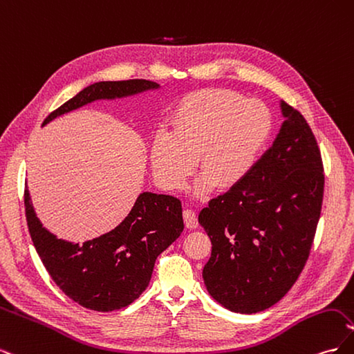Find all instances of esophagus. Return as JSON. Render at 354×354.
Returning a JSON list of instances; mask_svg holds the SVG:
<instances>
[{
    "label": "esophagus",
    "instance_id": "34e87169",
    "mask_svg": "<svg viewBox=\"0 0 354 354\" xmlns=\"http://www.w3.org/2000/svg\"><path fill=\"white\" fill-rule=\"evenodd\" d=\"M183 217H185V224H186V227H187V229L194 230V229H196V227L199 226L198 217H196V212H195L194 209L186 208V209H185V212H183Z\"/></svg>",
    "mask_w": 354,
    "mask_h": 354
}]
</instances>
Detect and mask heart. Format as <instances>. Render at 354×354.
<instances>
[{"label":"heart","instance_id":"obj_1","mask_svg":"<svg viewBox=\"0 0 354 354\" xmlns=\"http://www.w3.org/2000/svg\"><path fill=\"white\" fill-rule=\"evenodd\" d=\"M272 131L266 104L241 94L207 88L187 94L173 116V133L159 130L151 145L155 180L167 190H180L198 164L202 176L196 194L214 186L230 189L252 169Z\"/></svg>","mask_w":354,"mask_h":354}]
</instances>
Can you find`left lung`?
I'll return each mask as SVG.
<instances>
[{
    "instance_id": "obj_1",
    "label": "left lung",
    "mask_w": 354,
    "mask_h": 354,
    "mask_svg": "<svg viewBox=\"0 0 354 354\" xmlns=\"http://www.w3.org/2000/svg\"><path fill=\"white\" fill-rule=\"evenodd\" d=\"M285 121L239 185L199 212L212 243L203 282L234 313L272 307L304 269L324 199V165L304 116L281 100Z\"/></svg>"
}]
</instances>
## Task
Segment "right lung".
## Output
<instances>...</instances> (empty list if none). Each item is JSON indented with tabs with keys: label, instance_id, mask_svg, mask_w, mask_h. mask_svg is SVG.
Here are the masks:
<instances>
[{
	"label": "right lung",
	"instance_id": "1",
	"mask_svg": "<svg viewBox=\"0 0 354 354\" xmlns=\"http://www.w3.org/2000/svg\"><path fill=\"white\" fill-rule=\"evenodd\" d=\"M158 88L159 84L147 80L94 82L51 112L42 127L95 100ZM25 211L32 242L51 279L75 303L95 312L120 310L140 297L151 282L158 255L185 229L180 199L152 192L138 195L130 214L113 230L81 245L59 239L42 226L28 187Z\"/></svg>",
	"mask_w": 354,
	"mask_h": 354
}]
</instances>
